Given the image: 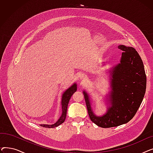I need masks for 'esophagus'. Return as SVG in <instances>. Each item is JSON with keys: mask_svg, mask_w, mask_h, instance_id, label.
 Returning a JSON list of instances; mask_svg holds the SVG:
<instances>
[{"mask_svg": "<svg viewBox=\"0 0 153 153\" xmlns=\"http://www.w3.org/2000/svg\"><path fill=\"white\" fill-rule=\"evenodd\" d=\"M86 78V76L84 74H81L79 76V79H85Z\"/></svg>", "mask_w": 153, "mask_h": 153, "instance_id": "obj_1", "label": "esophagus"}]
</instances>
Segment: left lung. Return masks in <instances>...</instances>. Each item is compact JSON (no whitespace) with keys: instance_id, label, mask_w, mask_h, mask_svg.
<instances>
[{"instance_id":"obj_1","label":"left lung","mask_w":153,"mask_h":153,"mask_svg":"<svg viewBox=\"0 0 153 153\" xmlns=\"http://www.w3.org/2000/svg\"><path fill=\"white\" fill-rule=\"evenodd\" d=\"M123 52L120 62L111 67L110 92L104 99L106 112L97 115L92 107L91 95L85 90L83 94L91 121L98 126L110 128L128 123L138 110L146 88V76L143 61L134 48L120 45Z\"/></svg>"}]
</instances>
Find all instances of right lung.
Instances as JSON below:
<instances>
[{
  "instance_id": "obj_1",
  "label": "right lung",
  "mask_w": 153,
  "mask_h": 153,
  "mask_svg": "<svg viewBox=\"0 0 153 153\" xmlns=\"http://www.w3.org/2000/svg\"><path fill=\"white\" fill-rule=\"evenodd\" d=\"M77 91V84L76 83H74L71 87H69L68 89L64 92V93L62 95V98H61V108H62V114L59 118L58 120V121L56 122L55 123L52 125H48V124H41L39 125L40 126L45 127V128H55L57 127L61 124H62L64 121H65V119L66 118V114H67V109L68 103L69 102V100L71 97L72 95L76 92Z\"/></svg>"
}]
</instances>
